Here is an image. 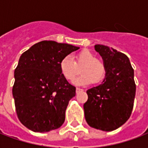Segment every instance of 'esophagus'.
Masks as SVG:
<instances>
[{"mask_svg": "<svg viewBox=\"0 0 148 148\" xmlns=\"http://www.w3.org/2000/svg\"><path fill=\"white\" fill-rule=\"evenodd\" d=\"M81 91H82V89H80V88H76V93H79V92H81Z\"/></svg>", "mask_w": 148, "mask_h": 148, "instance_id": "obj_1", "label": "esophagus"}]
</instances>
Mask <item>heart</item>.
<instances>
[{
    "label": "heart",
    "mask_w": 148,
    "mask_h": 148,
    "mask_svg": "<svg viewBox=\"0 0 148 148\" xmlns=\"http://www.w3.org/2000/svg\"><path fill=\"white\" fill-rule=\"evenodd\" d=\"M60 72L66 80L74 82L82 71V76L77 81V85H89L94 82L99 83L106 74V65L101 60L96 58L93 52L82 50L73 56H66L61 60Z\"/></svg>",
    "instance_id": "b5f03b06"
}]
</instances>
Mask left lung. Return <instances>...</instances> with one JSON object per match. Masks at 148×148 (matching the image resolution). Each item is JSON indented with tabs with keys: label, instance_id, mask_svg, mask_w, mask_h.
<instances>
[{
	"label": "left lung",
	"instance_id": "obj_1",
	"mask_svg": "<svg viewBox=\"0 0 148 148\" xmlns=\"http://www.w3.org/2000/svg\"><path fill=\"white\" fill-rule=\"evenodd\" d=\"M94 48L102 57L106 74L102 83L86 91L85 118L90 127L110 132L130 117L136 96L134 70L123 53L101 44Z\"/></svg>",
	"mask_w": 148,
	"mask_h": 148
}]
</instances>
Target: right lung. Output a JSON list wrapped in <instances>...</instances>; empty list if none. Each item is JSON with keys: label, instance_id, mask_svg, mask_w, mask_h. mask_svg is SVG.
<instances>
[{"label": "right lung", "instance_id": "right-lung-1", "mask_svg": "<svg viewBox=\"0 0 148 148\" xmlns=\"http://www.w3.org/2000/svg\"><path fill=\"white\" fill-rule=\"evenodd\" d=\"M78 47L44 40L21 55L15 69L12 95L19 120L35 132L60 127L76 88L66 80L59 64Z\"/></svg>", "mask_w": 148, "mask_h": 148}]
</instances>
